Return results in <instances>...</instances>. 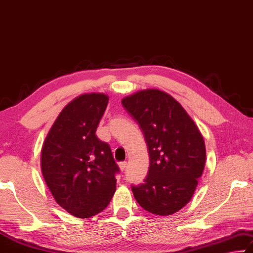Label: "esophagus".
I'll use <instances>...</instances> for the list:
<instances>
[{"label": "esophagus", "mask_w": 253, "mask_h": 253, "mask_svg": "<svg viewBox=\"0 0 253 253\" xmlns=\"http://www.w3.org/2000/svg\"><path fill=\"white\" fill-rule=\"evenodd\" d=\"M126 166H127L126 161H121V163H119V167H120V169H121L122 171L126 170Z\"/></svg>", "instance_id": "34e87169"}]
</instances>
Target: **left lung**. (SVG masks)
Instances as JSON below:
<instances>
[{
	"mask_svg": "<svg viewBox=\"0 0 253 253\" xmlns=\"http://www.w3.org/2000/svg\"><path fill=\"white\" fill-rule=\"evenodd\" d=\"M147 142L148 175L132 185L140 206L156 215H171L187 204L205 166V143L184 107L158 89L141 90L122 99Z\"/></svg>",
	"mask_w": 253,
	"mask_h": 253,
	"instance_id": "8db88e82",
	"label": "left lung"
}]
</instances>
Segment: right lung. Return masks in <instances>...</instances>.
Listing matches in <instances>:
<instances>
[{
	"label": "right lung",
	"instance_id": "add662e5",
	"mask_svg": "<svg viewBox=\"0 0 253 253\" xmlns=\"http://www.w3.org/2000/svg\"><path fill=\"white\" fill-rule=\"evenodd\" d=\"M109 97L85 94L60 112L41 150L45 184L61 208L87 218L101 213L115 193L120 172L111 148L96 136Z\"/></svg>",
	"mask_w": 253,
	"mask_h": 253
}]
</instances>
